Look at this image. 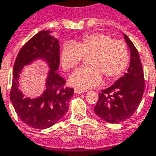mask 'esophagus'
<instances>
[{
	"label": "esophagus",
	"mask_w": 156,
	"mask_h": 156,
	"mask_svg": "<svg viewBox=\"0 0 156 156\" xmlns=\"http://www.w3.org/2000/svg\"><path fill=\"white\" fill-rule=\"evenodd\" d=\"M84 92H86V90H85L77 89V88H76V89H75V93H76V94H81V93H84Z\"/></svg>",
	"instance_id": "34e87169"
}]
</instances>
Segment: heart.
<instances>
[{"label": "heart", "mask_w": 156, "mask_h": 156, "mask_svg": "<svg viewBox=\"0 0 156 156\" xmlns=\"http://www.w3.org/2000/svg\"><path fill=\"white\" fill-rule=\"evenodd\" d=\"M88 56L89 66L76 70L69 78L73 87L82 89L96 87L102 81V76L107 80H115L123 74L129 63V48L125 42L113 39L103 33L86 34L75 44L66 43L60 52V62L68 71Z\"/></svg>", "instance_id": "b5f03b06"}]
</instances>
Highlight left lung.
Listing matches in <instances>:
<instances>
[{
    "label": "left lung",
    "mask_w": 156,
    "mask_h": 156,
    "mask_svg": "<svg viewBox=\"0 0 156 156\" xmlns=\"http://www.w3.org/2000/svg\"><path fill=\"white\" fill-rule=\"evenodd\" d=\"M124 38L131 55L128 71L112 86L101 90L94 108L98 117L111 123L123 122L133 115L144 90V70L138 50L126 34Z\"/></svg>",
    "instance_id": "obj_1"
}]
</instances>
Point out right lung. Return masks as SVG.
<instances>
[{
  "label": "right lung",
  "instance_id": "add662e5",
  "mask_svg": "<svg viewBox=\"0 0 156 156\" xmlns=\"http://www.w3.org/2000/svg\"><path fill=\"white\" fill-rule=\"evenodd\" d=\"M50 31H40L21 48L14 63L10 99L19 119L37 129H48L64 117L69 108L74 89L66 87V81L56 70L59 66V44ZM36 58H43L51 68L46 90L39 98H25L18 90L19 74L24 65Z\"/></svg>",
  "mask_w": 156,
  "mask_h": 156
}]
</instances>
